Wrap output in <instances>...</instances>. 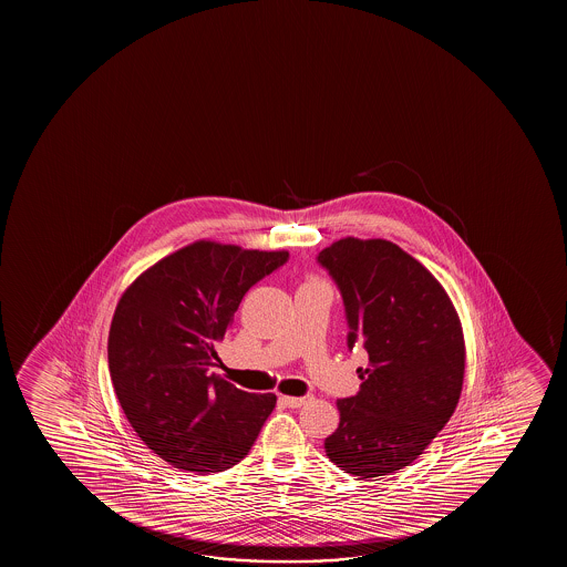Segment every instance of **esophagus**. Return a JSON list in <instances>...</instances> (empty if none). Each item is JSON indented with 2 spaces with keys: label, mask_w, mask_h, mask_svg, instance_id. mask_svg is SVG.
Wrapping results in <instances>:
<instances>
[{
  "label": "esophagus",
  "mask_w": 567,
  "mask_h": 567,
  "mask_svg": "<svg viewBox=\"0 0 567 567\" xmlns=\"http://www.w3.org/2000/svg\"><path fill=\"white\" fill-rule=\"evenodd\" d=\"M280 401L282 403L287 404L288 409H300L302 404L308 403V401H311V396H287L282 395L280 396Z\"/></svg>",
  "instance_id": "esophagus-1"
}]
</instances>
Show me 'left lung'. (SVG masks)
Instances as JSON below:
<instances>
[{
  "mask_svg": "<svg viewBox=\"0 0 567 567\" xmlns=\"http://www.w3.org/2000/svg\"><path fill=\"white\" fill-rule=\"evenodd\" d=\"M318 261L341 290L349 349L358 342L370 358L357 395L337 401L341 422L326 440L327 457L358 478L396 473L457 406L465 375L457 311L434 275L393 241L342 238Z\"/></svg>",
  "mask_w": 567,
  "mask_h": 567,
  "instance_id": "obj_1",
  "label": "left lung"
}]
</instances>
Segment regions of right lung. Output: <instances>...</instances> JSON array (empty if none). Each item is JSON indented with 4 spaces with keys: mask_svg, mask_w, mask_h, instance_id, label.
I'll list each match as a JSON object with an SVG mask.
<instances>
[{
    "mask_svg": "<svg viewBox=\"0 0 567 567\" xmlns=\"http://www.w3.org/2000/svg\"><path fill=\"white\" fill-rule=\"evenodd\" d=\"M288 251L199 240L141 272L117 302L110 378L148 450L186 473H223L248 455L277 396L209 373L249 288Z\"/></svg>",
    "mask_w": 567,
    "mask_h": 567,
    "instance_id": "obj_1",
    "label": "right lung"
}]
</instances>
